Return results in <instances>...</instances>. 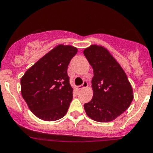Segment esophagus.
<instances>
[{
    "label": "esophagus",
    "instance_id": "esophagus-1",
    "mask_svg": "<svg viewBox=\"0 0 153 153\" xmlns=\"http://www.w3.org/2000/svg\"><path fill=\"white\" fill-rule=\"evenodd\" d=\"M86 87H88V83H87L86 80H84L83 84H82L81 85H79V86H78V88H78V90H80L83 88H86Z\"/></svg>",
    "mask_w": 153,
    "mask_h": 153
}]
</instances>
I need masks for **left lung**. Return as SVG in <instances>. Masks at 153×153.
Masks as SVG:
<instances>
[{"label": "left lung", "mask_w": 153, "mask_h": 153, "mask_svg": "<svg viewBox=\"0 0 153 153\" xmlns=\"http://www.w3.org/2000/svg\"><path fill=\"white\" fill-rule=\"evenodd\" d=\"M83 54L94 70L93 97L84 105L86 115L101 123L110 122L130 106L133 89L123 68L105 47L91 45Z\"/></svg>", "instance_id": "left-lung-1"}]
</instances>
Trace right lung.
<instances>
[{"instance_id": "right-lung-1", "label": "right lung", "mask_w": 153, "mask_h": 153, "mask_svg": "<svg viewBox=\"0 0 153 153\" xmlns=\"http://www.w3.org/2000/svg\"><path fill=\"white\" fill-rule=\"evenodd\" d=\"M78 48L59 44L40 59L21 78V93L36 117L54 121L66 115L73 100L68 67Z\"/></svg>"}]
</instances>
